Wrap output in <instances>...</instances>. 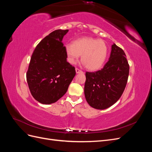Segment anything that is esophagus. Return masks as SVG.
<instances>
[{"mask_svg":"<svg viewBox=\"0 0 152 152\" xmlns=\"http://www.w3.org/2000/svg\"><path fill=\"white\" fill-rule=\"evenodd\" d=\"M75 71H76V73H83V72H82V70H79V68H75Z\"/></svg>","mask_w":152,"mask_h":152,"instance_id":"esophagus-1","label":"esophagus"}]
</instances>
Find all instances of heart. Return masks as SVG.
Instances as JSON below:
<instances>
[{"instance_id":"b5f03b06","label":"heart","mask_w":152,"mask_h":152,"mask_svg":"<svg viewBox=\"0 0 152 152\" xmlns=\"http://www.w3.org/2000/svg\"><path fill=\"white\" fill-rule=\"evenodd\" d=\"M68 61L75 64L81 55V59L89 70L95 71L102 68L107 59L108 48L103 40L84 37L73 41L65 46Z\"/></svg>"}]
</instances>
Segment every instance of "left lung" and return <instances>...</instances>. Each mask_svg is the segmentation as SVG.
I'll return each instance as SVG.
<instances>
[{
  "instance_id": "left-lung-1",
  "label": "left lung",
  "mask_w": 152,
  "mask_h": 152,
  "mask_svg": "<svg viewBox=\"0 0 152 152\" xmlns=\"http://www.w3.org/2000/svg\"><path fill=\"white\" fill-rule=\"evenodd\" d=\"M129 73V65L125 53L113 44L109 60L102 70L86 73L84 94L87 102L98 110L111 107L121 97Z\"/></svg>"
}]
</instances>
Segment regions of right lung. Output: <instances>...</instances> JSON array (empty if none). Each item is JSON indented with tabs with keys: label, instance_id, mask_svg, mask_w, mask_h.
I'll use <instances>...</instances> for the list:
<instances>
[{
	"label": "right lung",
	"instance_id": "1",
	"mask_svg": "<svg viewBox=\"0 0 152 152\" xmlns=\"http://www.w3.org/2000/svg\"><path fill=\"white\" fill-rule=\"evenodd\" d=\"M68 30H56L44 38L31 55L26 80L32 96L42 104L56 102L75 77V67L66 61L62 40Z\"/></svg>",
	"mask_w": 152,
	"mask_h": 152
}]
</instances>
